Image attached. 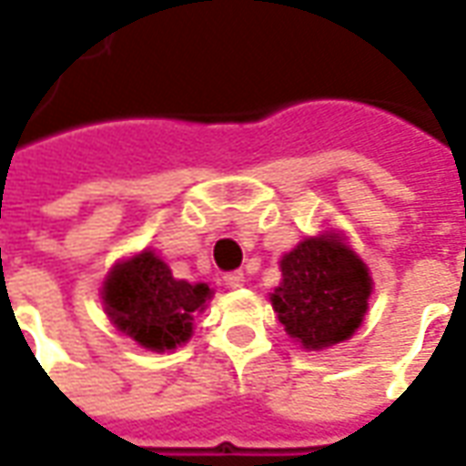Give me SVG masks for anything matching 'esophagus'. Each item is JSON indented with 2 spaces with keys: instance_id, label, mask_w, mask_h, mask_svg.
Here are the masks:
<instances>
[{
  "instance_id": "obj_1",
  "label": "esophagus",
  "mask_w": 466,
  "mask_h": 466,
  "mask_svg": "<svg viewBox=\"0 0 466 466\" xmlns=\"http://www.w3.org/2000/svg\"><path fill=\"white\" fill-rule=\"evenodd\" d=\"M244 282H247V277H244V272L224 274V284H227L229 289H239V287H244Z\"/></svg>"
}]
</instances>
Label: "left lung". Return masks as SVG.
Returning <instances> with one entry per match:
<instances>
[{"label": "left lung", "instance_id": "left-lung-1", "mask_svg": "<svg viewBox=\"0 0 466 466\" xmlns=\"http://www.w3.org/2000/svg\"><path fill=\"white\" fill-rule=\"evenodd\" d=\"M282 282L269 294L284 332L307 351L347 342L364 322L374 282L342 234L307 237L279 259Z\"/></svg>", "mask_w": 466, "mask_h": 466}]
</instances>
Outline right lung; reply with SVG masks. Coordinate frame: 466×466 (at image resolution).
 Here are the masks:
<instances>
[{"instance_id":"add662e5","label":"right lung","mask_w":466,"mask_h":466,"mask_svg":"<svg viewBox=\"0 0 466 466\" xmlns=\"http://www.w3.org/2000/svg\"><path fill=\"white\" fill-rule=\"evenodd\" d=\"M212 297L209 284L177 279L154 249L119 259L102 284L106 317L119 332L152 351L189 342L194 314L204 312Z\"/></svg>"}]
</instances>
